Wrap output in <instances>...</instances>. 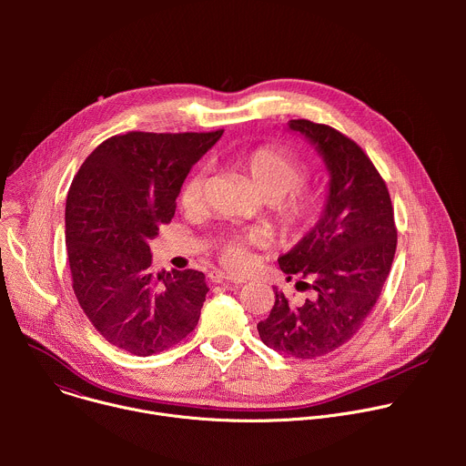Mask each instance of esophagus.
<instances>
[{
	"instance_id": "1",
	"label": "esophagus",
	"mask_w": 466,
	"mask_h": 466,
	"mask_svg": "<svg viewBox=\"0 0 466 466\" xmlns=\"http://www.w3.org/2000/svg\"><path fill=\"white\" fill-rule=\"evenodd\" d=\"M210 280L214 282V284H223V286H228V288H232V286H239L243 280H239V279H234V277H230V275H225V273H221V271H214V273H210Z\"/></svg>"
}]
</instances>
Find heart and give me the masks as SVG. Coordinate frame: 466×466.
Listing matches in <instances>:
<instances>
[{
  "mask_svg": "<svg viewBox=\"0 0 466 466\" xmlns=\"http://www.w3.org/2000/svg\"><path fill=\"white\" fill-rule=\"evenodd\" d=\"M232 164L250 180L263 201L269 203L271 223L282 236H302L324 216V191L317 186L302 184L308 177V167L289 151L263 146L238 155ZM205 184V171L193 169L180 187V205L187 210L201 205ZM252 243L250 236L223 238L218 245L219 259L227 268L239 269L248 261V247Z\"/></svg>",
  "mask_w": 466,
  "mask_h": 466,
  "instance_id": "b5f03b06",
  "label": "heart"
}]
</instances>
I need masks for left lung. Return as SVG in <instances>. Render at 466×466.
<instances>
[{
    "label": "left lung",
    "mask_w": 466,
    "mask_h": 466,
    "mask_svg": "<svg viewBox=\"0 0 466 466\" xmlns=\"http://www.w3.org/2000/svg\"><path fill=\"white\" fill-rule=\"evenodd\" d=\"M289 128L317 147L329 171L324 216L279 258L288 280L300 279L297 289L315 297L291 304L275 291L258 334L277 352L313 360L350 341L372 311L392 265L396 225L385 180L354 140L309 119H291Z\"/></svg>",
    "instance_id": "obj_1"
}]
</instances>
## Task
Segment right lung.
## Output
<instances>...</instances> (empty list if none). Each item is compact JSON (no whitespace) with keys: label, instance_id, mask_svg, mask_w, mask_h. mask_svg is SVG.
<instances>
[{"label":"right lung","instance_id":"obj_1","mask_svg":"<svg viewBox=\"0 0 466 466\" xmlns=\"http://www.w3.org/2000/svg\"><path fill=\"white\" fill-rule=\"evenodd\" d=\"M223 135L140 132L99 144L66 198L74 293L99 334L135 356L180 343L207 300L201 271L151 273L149 241L167 225L191 166Z\"/></svg>","mask_w":466,"mask_h":466}]
</instances>
